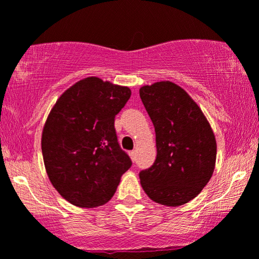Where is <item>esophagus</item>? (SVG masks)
Here are the masks:
<instances>
[{"instance_id": "1", "label": "esophagus", "mask_w": 259, "mask_h": 259, "mask_svg": "<svg viewBox=\"0 0 259 259\" xmlns=\"http://www.w3.org/2000/svg\"><path fill=\"white\" fill-rule=\"evenodd\" d=\"M129 156H130V158H132L133 161H135L136 160V151L135 150L129 151Z\"/></svg>"}]
</instances>
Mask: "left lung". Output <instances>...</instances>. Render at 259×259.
<instances>
[{
  "label": "left lung",
  "instance_id": "1",
  "mask_svg": "<svg viewBox=\"0 0 259 259\" xmlns=\"http://www.w3.org/2000/svg\"><path fill=\"white\" fill-rule=\"evenodd\" d=\"M140 97L154 124L157 149L154 164L140 173L141 186L160 205L187 204L214 171L212 127L191 96L169 80L142 86Z\"/></svg>",
  "mask_w": 259,
  "mask_h": 259
}]
</instances>
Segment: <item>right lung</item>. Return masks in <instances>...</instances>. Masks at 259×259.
<instances>
[{
	"instance_id": "right-lung-1",
	"label": "right lung",
	"mask_w": 259,
	"mask_h": 259,
	"mask_svg": "<svg viewBox=\"0 0 259 259\" xmlns=\"http://www.w3.org/2000/svg\"><path fill=\"white\" fill-rule=\"evenodd\" d=\"M132 91L126 86L88 77L60 96L41 137L48 179L65 200L94 208L115 194L132 160L120 149L115 117Z\"/></svg>"
}]
</instances>
